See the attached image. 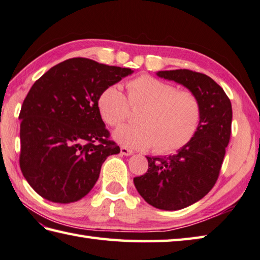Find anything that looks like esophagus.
<instances>
[{"label":"esophagus","mask_w":260,"mask_h":260,"mask_svg":"<svg viewBox=\"0 0 260 260\" xmlns=\"http://www.w3.org/2000/svg\"><path fill=\"white\" fill-rule=\"evenodd\" d=\"M120 153L123 154V155H125V156H129V155L133 154L134 152L132 151V150H129V149H127V147L121 146V147H120Z\"/></svg>","instance_id":"1"}]
</instances>
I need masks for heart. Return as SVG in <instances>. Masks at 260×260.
Segmentation results:
<instances>
[{
  "mask_svg": "<svg viewBox=\"0 0 260 260\" xmlns=\"http://www.w3.org/2000/svg\"><path fill=\"white\" fill-rule=\"evenodd\" d=\"M128 100L117 84L107 86L98 98V109L108 125L128 118L131 108H140L136 124L121 125L113 137L131 149L154 146L157 153L181 149L194 137L201 120V103L195 93L177 90L165 81L141 75L127 83ZM130 104H128V103Z\"/></svg>",
  "mask_w": 260,
  "mask_h": 260,
  "instance_id": "1",
  "label": "heart"
}]
</instances>
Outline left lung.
<instances>
[{"label": "left lung", "instance_id": "left-lung-1", "mask_svg": "<svg viewBox=\"0 0 260 260\" xmlns=\"http://www.w3.org/2000/svg\"><path fill=\"white\" fill-rule=\"evenodd\" d=\"M156 75L195 93L202 109L194 137L176 154L146 156L149 170L134 178L147 204L177 211L202 200L215 185L230 141L232 106L224 90L205 74L172 70L159 71Z\"/></svg>", "mask_w": 260, "mask_h": 260}]
</instances>
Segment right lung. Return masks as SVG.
Returning a JSON list of instances; mask_svg holds the SVG:
<instances>
[{
	"mask_svg": "<svg viewBox=\"0 0 260 260\" xmlns=\"http://www.w3.org/2000/svg\"><path fill=\"white\" fill-rule=\"evenodd\" d=\"M133 72L76 57L53 66L34 83L19 115L20 168L38 195L69 204L92 189L105 160L120 152L108 140L98 98Z\"/></svg>",
	"mask_w": 260,
	"mask_h": 260,
	"instance_id": "1",
	"label": "right lung"
}]
</instances>
